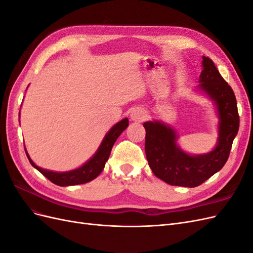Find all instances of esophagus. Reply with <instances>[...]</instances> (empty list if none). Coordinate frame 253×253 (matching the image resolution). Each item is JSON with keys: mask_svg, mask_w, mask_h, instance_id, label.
<instances>
[{"mask_svg": "<svg viewBox=\"0 0 253 253\" xmlns=\"http://www.w3.org/2000/svg\"><path fill=\"white\" fill-rule=\"evenodd\" d=\"M147 117V114L140 108H135L131 112H129V118L132 121L135 122H141Z\"/></svg>", "mask_w": 253, "mask_h": 253, "instance_id": "1", "label": "esophagus"}]
</instances>
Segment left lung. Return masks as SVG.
Returning a JSON list of instances; mask_svg holds the SVG:
<instances>
[{"mask_svg": "<svg viewBox=\"0 0 253 253\" xmlns=\"http://www.w3.org/2000/svg\"><path fill=\"white\" fill-rule=\"evenodd\" d=\"M202 67L197 90L215 106L218 118L215 147L205 154H189L177 144L179 135L172 126L159 120L143 124L149 166L156 177L171 186L194 188L218 172L225 166L239 132L240 117L232 88L211 59L203 56Z\"/></svg>", "mask_w": 253, "mask_h": 253, "instance_id": "1", "label": "left lung"}]
</instances>
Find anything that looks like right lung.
Segmentation results:
<instances>
[{
  "label": "right lung",
  "mask_w": 253,
  "mask_h": 253,
  "mask_svg": "<svg viewBox=\"0 0 253 253\" xmlns=\"http://www.w3.org/2000/svg\"><path fill=\"white\" fill-rule=\"evenodd\" d=\"M28 87V86H27ZM128 126V119L125 118L121 121L117 122L110 131L105 134L103 140L99 145L98 150L96 151L93 157H90L86 163H84L81 167L66 172H56L43 169V168L38 167L32 158L29 157L28 153L25 149L26 156L29 160V163L36 169L42 173L45 177L49 179L55 185L66 187V186H75V185H81V183H86L90 180L95 179L97 176L100 174L105 166V163L108 162L110 157L111 151L115 141L117 140L120 134L125 131Z\"/></svg>",
  "instance_id": "1"
}]
</instances>
